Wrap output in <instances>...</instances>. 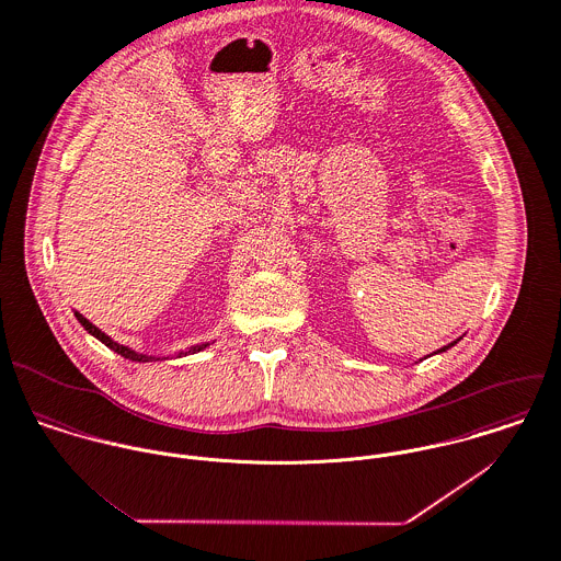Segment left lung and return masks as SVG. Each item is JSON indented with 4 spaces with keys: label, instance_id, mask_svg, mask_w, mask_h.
<instances>
[{
    "label": "left lung",
    "instance_id": "1",
    "mask_svg": "<svg viewBox=\"0 0 561 561\" xmlns=\"http://www.w3.org/2000/svg\"><path fill=\"white\" fill-rule=\"evenodd\" d=\"M457 342H459V340H457ZM457 342H453V344H448V346H444V348H439V351H435V355H437V353H446V351H448V348H450V346H455V344H457Z\"/></svg>",
    "mask_w": 561,
    "mask_h": 561
}]
</instances>
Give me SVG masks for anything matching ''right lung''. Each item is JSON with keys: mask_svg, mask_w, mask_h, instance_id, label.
Returning <instances> with one entry per match:
<instances>
[{"mask_svg": "<svg viewBox=\"0 0 561 561\" xmlns=\"http://www.w3.org/2000/svg\"><path fill=\"white\" fill-rule=\"evenodd\" d=\"M73 316H76V320L84 327V331H89L95 340H100L104 346H108L111 351H115L117 355H122L124 359H130V362H137V364H148V362H159V359H170V357H157V355H144V353H137V351H133V348H128V346H124V344H119V342H115V340H111L104 331H100L95 324H91L82 313H78V311H73ZM213 342H204V344H195V346H191L187 351H179V353H174L172 357H187V355H195V353H199V351H204L206 346H210Z\"/></svg>", "mask_w": 561, "mask_h": 561, "instance_id": "add662e5", "label": "right lung"}]
</instances>
